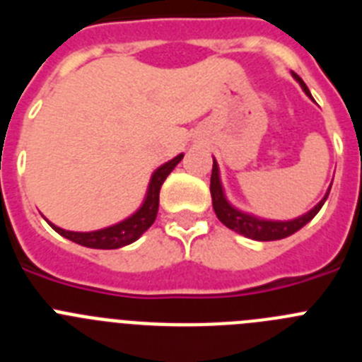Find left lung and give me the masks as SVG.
<instances>
[{
	"mask_svg": "<svg viewBox=\"0 0 362 362\" xmlns=\"http://www.w3.org/2000/svg\"><path fill=\"white\" fill-rule=\"evenodd\" d=\"M293 78L300 83L303 90L310 95L305 81H303L297 74H293ZM210 194H212L214 212H216L217 219H219L223 225L228 226V228L233 230V232H239L241 235H245V238L255 239V241H277V239L288 238V235L296 233L297 230L303 228L308 221H312L313 217H315V214L321 210L322 204H325L330 190L326 192V196L322 197V201H319L317 206H313L308 214L297 217V219L293 221L257 219V217L248 216V214H243L239 212V210H235L232 204L225 199V194H223V188H221V181H219V170H217V165L216 161H214L212 177H210Z\"/></svg>",
	"mask_w": 362,
	"mask_h": 362,
	"instance_id": "1",
	"label": "left lung"
}]
</instances>
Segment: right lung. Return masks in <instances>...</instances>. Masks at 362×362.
Returning a JSON list of instances; mask_svg holds the SVG:
<instances>
[{"label": "right lung", "mask_w": 362, "mask_h": 362, "mask_svg": "<svg viewBox=\"0 0 362 362\" xmlns=\"http://www.w3.org/2000/svg\"><path fill=\"white\" fill-rule=\"evenodd\" d=\"M183 159V153H179L177 158H174L172 161L165 163L163 166H159L158 170L153 172L152 179H150V187L146 192V199L143 203V206L134 214L129 219L121 221L117 225L108 226V228L98 230V232H69V230H63L59 226H54L52 223H49L54 230H56L59 235L70 239V241L78 243V245L86 246V248H101V250H112V248H121V246H127L130 243H134L136 239H139L150 226L153 225L156 216H158L159 209V190H161L163 181L166 179V175L174 170V166Z\"/></svg>", "instance_id": "add662e5"}]
</instances>
